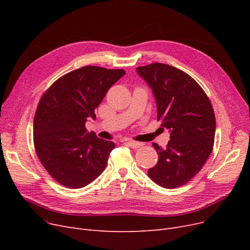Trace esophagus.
Segmentation results:
<instances>
[{
    "label": "esophagus",
    "mask_w": 250,
    "mask_h": 250,
    "mask_svg": "<svg viewBox=\"0 0 250 250\" xmlns=\"http://www.w3.org/2000/svg\"><path fill=\"white\" fill-rule=\"evenodd\" d=\"M126 144L133 149H137L141 146H143V143H140V142H135V141H126Z\"/></svg>",
    "instance_id": "esophagus-1"
}]
</instances>
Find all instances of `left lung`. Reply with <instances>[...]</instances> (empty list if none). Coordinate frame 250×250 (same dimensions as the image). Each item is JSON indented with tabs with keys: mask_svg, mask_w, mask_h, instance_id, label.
I'll list each match as a JSON object with an SVG mask.
<instances>
[{
	"mask_svg": "<svg viewBox=\"0 0 250 250\" xmlns=\"http://www.w3.org/2000/svg\"><path fill=\"white\" fill-rule=\"evenodd\" d=\"M136 70L153 92L157 120L170 133L165 149L153 143L159 158L148 175L165 188L181 187L212 153L216 118L211 101L189 75L172 65L154 62Z\"/></svg>",
	"mask_w": 250,
	"mask_h": 250,
	"instance_id": "1",
	"label": "left lung"
}]
</instances>
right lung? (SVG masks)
Returning a JSON list of instances; mask_svg holds the SVG:
<instances>
[{
	"instance_id": "add662e5",
	"label": "right lung",
	"mask_w": 250,
	"mask_h": 250,
	"mask_svg": "<svg viewBox=\"0 0 250 250\" xmlns=\"http://www.w3.org/2000/svg\"><path fill=\"white\" fill-rule=\"evenodd\" d=\"M124 70L86 65L61 77L43 94L33 121L36 154L46 171L62 186L84 188L107 164L114 143L85 127Z\"/></svg>"
}]
</instances>
